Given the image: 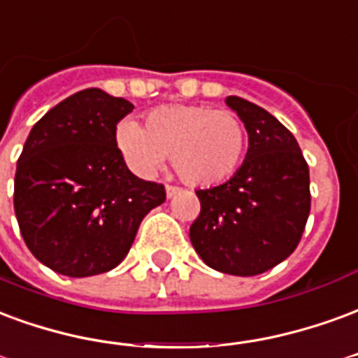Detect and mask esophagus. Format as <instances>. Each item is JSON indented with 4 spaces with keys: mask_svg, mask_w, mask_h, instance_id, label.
<instances>
[{
    "mask_svg": "<svg viewBox=\"0 0 358 358\" xmlns=\"http://www.w3.org/2000/svg\"><path fill=\"white\" fill-rule=\"evenodd\" d=\"M177 192H181V189H179V187H176V185H168V187H166V196L168 198L176 196Z\"/></svg>",
    "mask_w": 358,
    "mask_h": 358,
    "instance_id": "obj_1",
    "label": "esophagus"
}]
</instances>
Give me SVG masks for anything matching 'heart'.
Instances as JSON below:
<instances>
[{"mask_svg":"<svg viewBox=\"0 0 358 358\" xmlns=\"http://www.w3.org/2000/svg\"><path fill=\"white\" fill-rule=\"evenodd\" d=\"M118 145L139 176L156 173L171 154L185 181L208 187L236 171L246 148V129L233 112L204 104H169L148 114L147 127L124 122Z\"/></svg>","mask_w":358,"mask_h":358,"instance_id":"heart-1","label":"heart"}]
</instances>
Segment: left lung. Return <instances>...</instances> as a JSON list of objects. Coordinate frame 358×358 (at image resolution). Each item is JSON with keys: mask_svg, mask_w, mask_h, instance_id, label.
Here are the masks:
<instances>
[{"mask_svg": "<svg viewBox=\"0 0 358 358\" xmlns=\"http://www.w3.org/2000/svg\"><path fill=\"white\" fill-rule=\"evenodd\" d=\"M248 131L246 160L229 181L196 190L190 242L208 267L262 275L299 244L311 211L309 166L296 137L262 106L227 96Z\"/></svg>", "mask_w": 358, "mask_h": 358, "instance_id": "obj_1", "label": "left lung"}]
</instances>
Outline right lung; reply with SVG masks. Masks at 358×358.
Segmentation results:
<instances>
[{"instance_id":"1","label":"right lung","mask_w":358,"mask_h":358,"mask_svg":"<svg viewBox=\"0 0 358 358\" xmlns=\"http://www.w3.org/2000/svg\"><path fill=\"white\" fill-rule=\"evenodd\" d=\"M133 110L122 96L90 87L34 125L17 162L15 213L34 257L72 278L124 262L141 221L166 189L127 169L116 125Z\"/></svg>"}]
</instances>
